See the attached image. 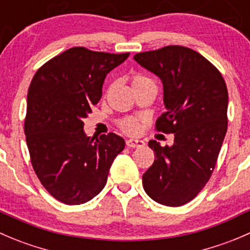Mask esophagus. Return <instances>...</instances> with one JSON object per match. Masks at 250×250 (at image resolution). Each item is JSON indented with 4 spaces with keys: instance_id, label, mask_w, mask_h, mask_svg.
I'll return each instance as SVG.
<instances>
[{
    "instance_id": "esophagus-1",
    "label": "esophagus",
    "mask_w": 250,
    "mask_h": 250,
    "mask_svg": "<svg viewBox=\"0 0 250 250\" xmlns=\"http://www.w3.org/2000/svg\"><path fill=\"white\" fill-rule=\"evenodd\" d=\"M125 144H127L128 147H142L145 145V142L140 139H128Z\"/></svg>"
}]
</instances>
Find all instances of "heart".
<instances>
[{"label":"heart","instance_id":"1","mask_svg":"<svg viewBox=\"0 0 250 250\" xmlns=\"http://www.w3.org/2000/svg\"><path fill=\"white\" fill-rule=\"evenodd\" d=\"M146 82H151L147 77L143 76V74H134L130 78V83H132V86L140 85L143 83H146ZM120 128L123 130V132L128 133V134H135V133L139 132L140 129V125L138 122L137 118L133 117H127L123 118V120L120 121Z\"/></svg>","mask_w":250,"mask_h":250}]
</instances>
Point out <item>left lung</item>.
Returning a JSON list of instances; mask_svg holds the SVG:
<instances>
[{
  "instance_id": "obj_1",
  "label": "left lung",
  "mask_w": 250,
  "mask_h": 250,
  "mask_svg": "<svg viewBox=\"0 0 250 250\" xmlns=\"http://www.w3.org/2000/svg\"><path fill=\"white\" fill-rule=\"evenodd\" d=\"M134 60L162 81L166 111L156 129L174 134L172 146L149 142L156 159L143 187L159 204L181 207L199 194L216 165L227 132L226 83L211 62L184 46L139 52Z\"/></svg>"
}]
</instances>
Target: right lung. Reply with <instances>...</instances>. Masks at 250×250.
Returning <instances> with one entry per match:
<instances>
[{
	"label": "right lung",
	"instance_id": "1",
	"mask_svg": "<svg viewBox=\"0 0 250 250\" xmlns=\"http://www.w3.org/2000/svg\"><path fill=\"white\" fill-rule=\"evenodd\" d=\"M128 56L72 47L42 64L31 81L24 122L30 161L43 188L63 204L96 197L125 149L115 133L86 137L83 120L101 99L107 73Z\"/></svg>",
	"mask_w": 250,
	"mask_h": 250
}]
</instances>
